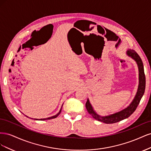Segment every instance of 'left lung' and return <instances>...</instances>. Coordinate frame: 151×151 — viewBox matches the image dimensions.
<instances>
[{
	"label": "left lung",
	"mask_w": 151,
	"mask_h": 151,
	"mask_svg": "<svg viewBox=\"0 0 151 151\" xmlns=\"http://www.w3.org/2000/svg\"><path fill=\"white\" fill-rule=\"evenodd\" d=\"M127 54L129 57L134 59L137 63V65L139 67V84L138 91L137 92L135 97L133 100V101L132 102V103L125 109H123L121 111L106 116H101L98 115V114L93 110V108L91 105L89 99H88L86 103V108L88 113L90 114V115L92 116L95 120L107 123V124H111V123H115L124 120L125 118H127L135 111L136 108H137L138 105L142 97V96L144 94L145 88V76L144 74L142 61L138 53L134 50H129L127 52Z\"/></svg>",
	"instance_id": "8db88e82"
}]
</instances>
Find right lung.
Listing matches in <instances>:
<instances>
[{"instance_id":"1","label":"right lung","mask_w":151,"mask_h":151,"mask_svg":"<svg viewBox=\"0 0 151 151\" xmlns=\"http://www.w3.org/2000/svg\"><path fill=\"white\" fill-rule=\"evenodd\" d=\"M61 110H62V108L60 109V111H59L56 115L55 116H51V117H49V118H42V119H40V120H50V119H53V118H57L59 115H60V113H61ZM35 120H38V119H35Z\"/></svg>"}]
</instances>
